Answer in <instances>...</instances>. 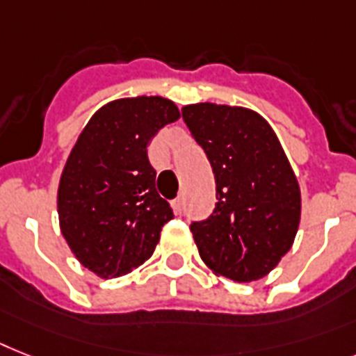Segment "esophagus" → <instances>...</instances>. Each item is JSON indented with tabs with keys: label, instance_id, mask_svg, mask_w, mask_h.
Listing matches in <instances>:
<instances>
[{
	"label": "esophagus",
	"instance_id": "1",
	"mask_svg": "<svg viewBox=\"0 0 356 356\" xmlns=\"http://www.w3.org/2000/svg\"><path fill=\"white\" fill-rule=\"evenodd\" d=\"M183 207H184L183 197H177V199H173V201H172V208H173V212H175V213L183 212Z\"/></svg>",
	"mask_w": 356,
	"mask_h": 356
}]
</instances>
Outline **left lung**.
Instances as JSON below:
<instances>
[{
    "mask_svg": "<svg viewBox=\"0 0 356 356\" xmlns=\"http://www.w3.org/2000/svg\"><path fill=\"white\" fill-rule=\"evenodd\" d=\"M216 177V210L190 230L216 276L256 282L291 250L300 227L298 179L270 124L248 108L199 102L183 108Z\"/></svg>",
    "mask_w": 356,
    "mask_h": 356,
    "instance_id": "obj_1",
    "label": "left lung"
}]
</instances>
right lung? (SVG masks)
<instances>
[{"label":"right lung","mask_w":356,"mask_h":356,"mask_svg":"<svg viewBox=\"0 0 356 356\" xmlns=\"http://www.w3.org/2000/svg\"><path fill=\"white\" fill-rule=\"evenodd\" d=\"M179 117L168 98H117L89 118L69 153L58 184L60 230L98 278L129 274L152 258L173 219L155 188L148 143Z\"/></svg>","instance_id":"obj_1"}]
</instances>
